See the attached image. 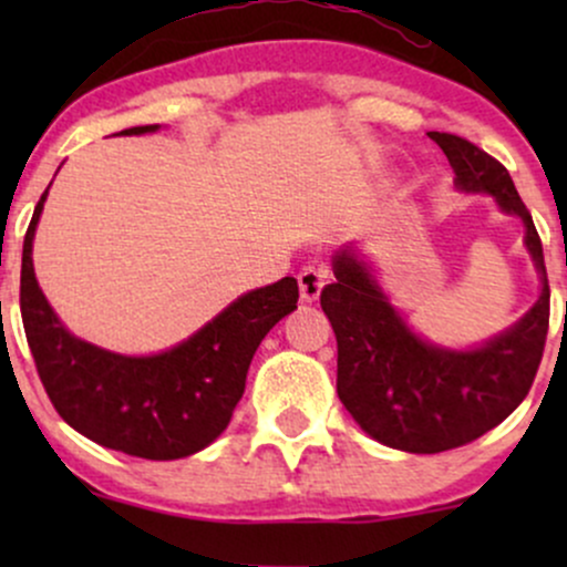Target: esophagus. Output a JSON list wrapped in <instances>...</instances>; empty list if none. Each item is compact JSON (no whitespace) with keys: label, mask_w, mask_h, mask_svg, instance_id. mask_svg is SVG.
I'll return each mask as SVG.
<instances>
[{"label":"esophagus","mask_w":567,"mask_h":567,"mask_svg":"<svg viewBox=\"0 0 567 567\" xmlns=\"http://www.w3.org/2000/svg\"><path fill=\"white\" fill-rule=\"evenodd\" d=\"M324 279H328V269L324 264L315 261V264H306L301 271H298V288H301V298L306 303L317 301L320 292L324 288Z\"/></svg>","instance_id":"1"}]
</instances>
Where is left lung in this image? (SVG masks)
Returning <instances> with one entry per match:
<instances>
[{
	"instance_id": "1",
	"label": "left lung",
	"mask_w": 567,
	"mask_h": 567,
	"mask_svg": "<svg viewBox=\"0 0 567 567\" xmlns=\"http://www.w3.org/2000/svg\"><path fill=\"white\" fill-rule=\"evenodd\" d=\"M432 141L458 192L491 194L506 216L523 220L542 296L483 347H440L413 333L354 245L336 252V282L320 303L338 341V396L362 432L405 453L451 451L498 426L530 392L549 330L542 239L506 167L458 135L432 133Z\"/></svg>"
}]
</instances>
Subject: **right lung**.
<instances>
[{
  "label": "right lung",
  "mask_w": 567,
  "mask_h": 567,
  "mask_svg": "<svg viewBox=\"0 0 567 567\" xmlns=\"http://www.w3.org/2000/svg\"><path fill=\"white\" fill-rule=\"evenodd\" d=\"M157 130L141 125L120 135ZM44 199L48 192L37 202L23 239L21 315L37 373L58 415L97 445L138 458L173 461L199 453L229 426L252 354L296 309L298 282L282 277L245 292L205 328L159 354H116L69 333L39 288L31 247Z\"/></svg>",
  "instance_id": "add662e5"
}]
</instances>
